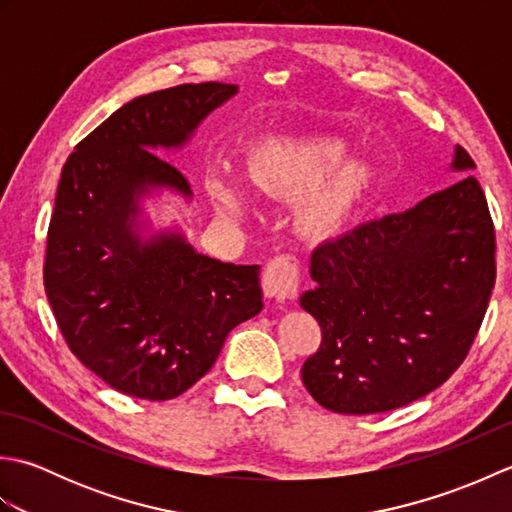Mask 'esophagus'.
I'll return each mask as SVG.
<instances>
[{"mask_svg":"<svg viewBox=\"0 0 512 512\" xmlns=\"http://www.w3.org/2000/svg\"><path fill=\"white\" fill-rule=\"evenodd\" d=\"M262 290L268 299L288 303L299 292V268L286 257H277L262 273Z\"/></svg>","mask_w":512,"mask_h":512,"instance_id":"esophagus-1","label":"esophagus"}]
</instances>
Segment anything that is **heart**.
Listing matches in <instances>:
<instances>
[{
    "mask_svg": "<svg viewBox=\"0 0 512 512\" xmlns=\"http://www.w3.org/2000/svg\"><path fill=\"white\" fill-rule=\"evenodd\" d=\"M345 143L339 138H312L273 143L257 151L250 162V184L266 200H301L295 213V228L310 242H325L341 231L352 209L363 198L372 173L361 162L341 169L336 176L314 190L325 173L332 171L345 156ZM209 191L215 204L226 215L239 217L246 211V195L235 182L213 178Z\"/></svg>",
    "mask_w": 512,
    "mask_h": 512,
    "instance_id": "heart-1",
    "label": "heart"
}]
</instances>
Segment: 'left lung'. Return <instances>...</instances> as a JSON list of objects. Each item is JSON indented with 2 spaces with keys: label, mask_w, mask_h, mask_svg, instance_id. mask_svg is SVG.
Instances as JSON below:
<instances>
[{
  "label": "left lung",
  "mask_w": 512,
  "mask_h": 512,
  "mask_svg": "<svg viewBox=\"0 0 512 512\" xmlns=\"http://www.w3.org/2000/svg\"><path fill=\"white\" fill-rule=\"evenodd\" d=\"M413 209L365 222L312 253L301 308L321 345L301 367L321 407L365 416L440 387L469 354L495 286V228L473 158Z\"/></svg>",
  "instance_id": "1"
}]
</instances>
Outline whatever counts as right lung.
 Wrapping results in <instances>:
<instances>
[{"instance_id":"add662e5","label":"right lung","mask_w":512,"mask_h":512,"mask_svg":"<svg viewBox=\"0 0 512 512\" xmlns=\"http://www.w3.org/2000/svg\"><path fill=\"white\" fill-rule=\"evenodd\" d=\"M237 94L184 83L125 103L65 160L48 226L43 286L72 354L121 394L171 400L213 367L228 332L264 308L259 266L195 253L180 233H136L154 189L191 198L156 147L187 143Z\"/></svg>"}]
</instances>
